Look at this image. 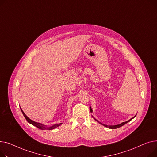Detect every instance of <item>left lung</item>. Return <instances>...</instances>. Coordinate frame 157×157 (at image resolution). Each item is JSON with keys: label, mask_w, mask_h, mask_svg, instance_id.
I'll list each match as a JSON object with an SVG mask.
<instances>
[{"label": "left lung", "mask_w": 157, "mask_h": 157, "mask_svg": "<svg viewBox=\"0 0 157 157\" xmlns=\"http://www.w3.org/2000/svg\"><path fill=\"white\" fill-rule=\"evenodd\" d=\"M90 111L92 112H93V110H92V109H91V108L90 107ZM136 116H134L133 118H131L129 121H127V122H122V124H118V125H105V124H102V123H101V122H99V124H101V125H104L105 127H108V128H112V129H114V128H118V127H122V125H125V124H127V122H128L129 121H131L132 119H133ZM95 119V118H94ZM96 121H98L96 119H95Z\"/></svg>", "instance_id": "1"}]
</instances>
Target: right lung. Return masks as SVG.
<instances>
[{
	"instance_id": "obj_1",
	"label": "right lung",
	"mask_w": 157,
	"mask_h": 157,
	"mask_svg": "<svg viewBox=\"0 0 157 157\" xmlns=\"http://www.w3.org/2000/svg\"><path fill=\"white\" fill-rule=\"evenodd\" d=\"M21 112H22L23 115H24L25 118H26V120L27 121V122H29V123H30V124H31L32 125H34V126L36 127L37 128H40V129H42V130H45V129L52 130V129H54V128H55L58 127V126H59L61 124H62V123H60V124H55V125H54L53 126L50 127H45V125H42V124L37 123V122H34V121H32L31 119H30L29 117H28L25 114V113L23 112V110H22V109H21Z\"/></svg>"
}]
</instances>
